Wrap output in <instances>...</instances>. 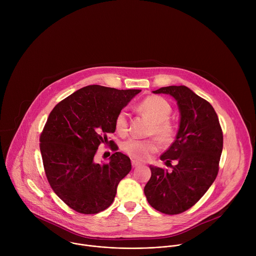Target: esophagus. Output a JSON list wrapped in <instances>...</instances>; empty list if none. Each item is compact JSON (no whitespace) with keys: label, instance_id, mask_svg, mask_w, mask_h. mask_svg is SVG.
I'll return each instance as SVG.
<instances>
[{"label":"esophagus","instance_id":"34e87169","mask_svg":"<svg viewBox=\"0 0 256 256\" xmlns=\"http://www.w3.org/2000/svg\"><path fill=\"white\" fill-rule=\"evenodd\" d=\"M132 167H134V168H136V167L140 166V165H142V163H140V161H136V160H132Z\"/></svg>","mask_w":256,"mask_h":256}]
</instances>
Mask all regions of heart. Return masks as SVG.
Returning <instances> with one entry per match:
<instances>
[{"instance_id":"1","label":"heart","mask_w":256,"mask_h":256,"mask_svg":"<svg viewBox=\"0 0 256 256\" xmlns=\"http://www.w3.org/2000/svg\"><path fill=\"white\" fill-rule=\"evenodd\" d=\"M138 110L151 120L153 126L150 134L155 136L160 142L169 144L175 134V130L168 120L171 114V106L164 98L150 96L144 99L138 106ZM116 128L118 134H124L128 132V114L122 110L116 118ZM124 152L134 159L144 160L159 149V142L156 138L138 140L130 138L124 144Z\"/></svg>"}]
</instances>
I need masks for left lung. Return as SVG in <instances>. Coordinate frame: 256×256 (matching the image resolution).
<instances>
[{
  "instance_id": "left-lung-1",
  "label": "left lung",
  "mask_w": 256,
  "mask_h": 256,
  "mask_svg": "<svg viewBox=\"0 0 256 256\" xmlns=\"http://www.w3.org/2000/svg\"><path fill=\"white\" fill-rule=\"evenodd\" d=\"M178 105L180 120L175 140L160 159L172 171L150 165L151 178L144 192L155 210L176 214L196 204L214 181L223 150V132L212 106L186 86L162 87Z\"/></svg>"
}]
</instances>
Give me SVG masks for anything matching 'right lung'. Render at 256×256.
<instances>
[{"label":"right lung","instance_id":"add662e5","mask_svg":"<svg viewBox=\"0 0 256 256\" xmlns=\"http://www.w3.org/2000/svg\"><path fill=\"white\" fill-rule=\"evenodd\" d=\"M140 92L90 85L50 114L40 136L42 162L52 190L70 208L89 214L112 204L120 181L132 170L130 159L116 152L100 164L94 156L100 144H107L106 134L116 132L118 114ZM112 149L118 150L116 144Z\"/></svg>","mask_w":256,"mask_h":256}]
</instances>
